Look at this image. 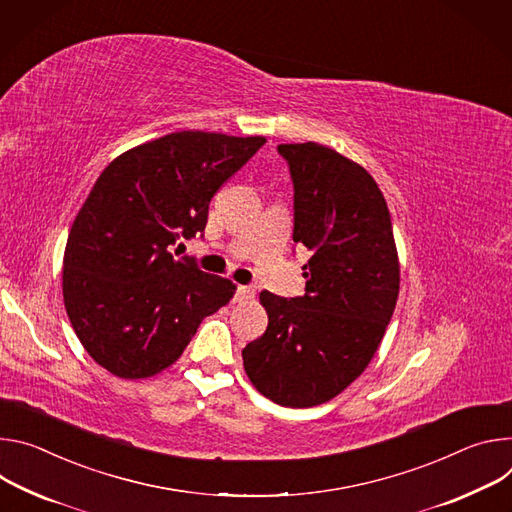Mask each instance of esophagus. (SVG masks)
<instances>
[{
    "mask_svg": "<svg viewBox=\"0 0 512 512\" xmlns=\"http://www.w3.org/2000/svg\"><path fill=\"white\" fill-rule=\"evenodd\" d=\"M250 299H254V289L244 287V285H238V289H236V301H238V303H244V301H250Z\"/></svg>",
    "mask_w": 512,
    "mask_h": 512,
    "instance_id": "34e87169",
    "label": "esophagus"
}]
</instances>
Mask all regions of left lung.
<instances>
[{
	"label": "left lung",
	"instance_id": "8db88e82",
	"mask_svg": "<svg viewBox=\"0 0 512 512\" xmlns=\"http://www.w3.org/2000/svg\"><path fill=\"white\" fill-rule=\"evenodd\" d=\"M295 185V244L305 295L260 293L266 331L242 350L244 370L276 405L307 409L346 390L374 358L401 285L392 221L364 166L317 142L280 144Z\"/></svg>",
	"mask_w": 512,
	"mask_h": 512
}]
</instances>
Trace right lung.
<instances>
[{
  "mask_svg": "<svg viewBox=\"0 0 512 512\" xmlns=\"http://www.w3.org/2000/svg\"><path fill=\"white\" fill-rule=\"evenodd\" d=\"M266 142L185 130L113 158L69 232L63 297L87 354L140 380L173 366L236 285L168 248L205 230L213 195Z\"/></svg>",
  "mask_w": 512,
  "mask_h": 512,
  "instance_id": "right-lung-1",
  "label": "right lung"
}]
</instances>
